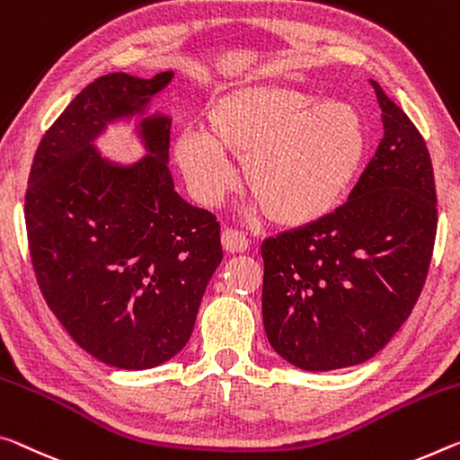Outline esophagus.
<instances>
[{
    "mask_svg": "<svg viewBox=\"0 0 460 460\" xmlns=\"http://www.w3.org/2000/svg\"><path fill=\"white\" fill-rule=\"evenodd\" d=\"M221 242H223L225 252H229V253H242L247 250V247H250L247 237L237 229H225L221 235Z\"/></svg>",
    "mask_w": 460,
    "mask_h": 460,
    "instance_id": "obj_1",
    "label": "esophagus"
}]
</instances>
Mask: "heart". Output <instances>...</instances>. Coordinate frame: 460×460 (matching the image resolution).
<instances>
[{
  "mask_svg": "<svg viewBox=\"0 0 460 460\" xmlns=\"http://www.w3.org/2000/svg\"><path fill=\"white\" fill-rule=\"evenodd\" d=\"M368 133L358 108L317 102L293 85H242L208 104L200 133L173 145L181 173L202 204L235 186L229 157L270 221L307 227L333 213L358 180Z\"/></svg>",
  "mask_w": 460,
  "mask_h": 460,
  "instance_id": "obj_1",
  "label": "heart"
}]
</instances>
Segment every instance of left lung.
I'll return each instance as SVG.
<instances>
[{
	"instance_id": "1",
	"label": "left lung",
	"mask_w": 460,
	"mask_h": 460,
	"mask_svg": "<svg viewBox=\"0 0 460 460\" xmlns=\"http://www.w3.org/2000/svg\"><path fill=\"white\" fill-rule=\"evenodd\" d=\"M370 84L385 137L348 200L261 243L268 341L311 373L354 367L387 346L418 303L434 252L438 210L426 141Z\"/></svg>"
}]
</instances>
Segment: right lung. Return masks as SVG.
<instances>
[{
    "instance_id": "1",
    "label": "right lung",
    "mask_w": 460,
    "mask_h": 460,
    "mask_svg": "<svg viewBox=\"0 0 460 460\" xmlns=\"http://www.w3.org/2000/svg\"><path fill=\"white\" fill-rule=\"evenodd\" d=\"M172 77L108 73L84 87L42 137L28 178L24 217L42 296L79 348L125 370L159 367L188 344L223 260L217 217L173 190L170 116H147ZM133 115L148 155L111 163L93 141Z\"/></svg>"
}]
</instances>
